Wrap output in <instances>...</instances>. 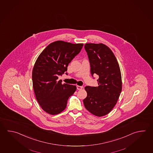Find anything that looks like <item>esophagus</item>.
I'll return each instance as SVG.
<instances>
[{"label": "esophagus", "mask_w": 153, "mask_h": 153, "mask_svg": "<svg viewBox=\"0 0 153 153\" xmlns=\"http://www.w3.org/2000/svg\"><path fill=\"white\" fill-rule=\"evenodd\" d=\"M82 89H83V87L77 85V89L78 90H82Z\"/></svg>", "instance_id": "obj_1"}]
</instances>
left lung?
<instances>
[{
    "label": "left lung",
    "instance_id": "1",
    "mask_svg": "<svg viewBox=\"0 0 153 153\" xmlns=\"http://www.w3.org/2000/svg\"><path fill=\"white\" fill-rule=\"evenodd\" d=\"M84 48L89 58L92 77L98 75V87H85L87 92L83 100L90 113L101 117L111 111L122 91L120 66L112 51L103 44L87 43Z\"/></svg>",
    "mask_w": 153,
    "mask_h": 153
}]
</instances>
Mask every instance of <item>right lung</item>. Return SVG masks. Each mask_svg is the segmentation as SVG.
Returning <instances> with one entry per match:
<instances>
[{
	"label": "right lung",
	"instance_id": "right-lung-1",
	"mask_svg": "<svg viewBox=\"0 0 153 153\" xmlns=\"http://www.w3.org/2000/svg\"><path fill=\"white\" fill-rule=\"evenodd\" d=\"M83 44H72L62 40L50 44L36 61L32 70L35 96L41 108L50 115H57L66 108L68 98L76 90L75 85L62 84L58 76L78 55Z\"/></svg>",
	"mask_w": 153,
	"mask_h": 153
}]
</instances>
